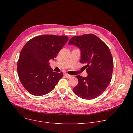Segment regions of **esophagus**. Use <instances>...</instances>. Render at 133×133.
<instances>
[{
    "mask_svg": "<svg viewBox=\"0 0 133 133\" xmlns=\"http://www.w3.org/2000/svg\"><path fill=\"white\" fill-rule=\"evenodd\" d=\"M64 75L65 76L67 77V78H70L71 77V75H69L68 74H65Z\"/></svg>",
    "mask_w": 133,
    "mask_h": 133,
    "instance_id": "1",
    "label": "esophagus"
}]
</instances>
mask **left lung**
I'll return each instance as SVG.
<instances>
[{
    "label": "left lung",
    "instance_id": "obj_1",
    "mask_svg": "<svg viewBox=\"0 0 133 133\" xmlns=\"http://www.w3.org/2000/svg\"><path fill=\"white\" fill-rule=\"evenodd\" d=\"M69 45L78 47L81 51V63L85 66L88 76L77 75L78 85L73 91L83 99L95 98L105 90L112 76L114 63L110 51L106 44L94 34L72 37Z\"/></svg>",
    "mask_w": 133,
    "mask_h": 133
}]
</instances>
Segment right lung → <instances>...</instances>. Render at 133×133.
I'll list each match as a JSON object with an SVG mask.
<instances>
[{
	"mask_svg": "<svg viewBox=\"0 0 133 133\" xmlns=\"http://www.w3.org/2000/svg\"><path fill=\"white\" fill-rule=\"evenodd\" d=\"M68 40L66 36L47 35L36 36L23 47L17 63L19 78L24 88L35 96L50 92L63 77L49 66Z\"/></svg>",
	"mask_w": 133,
	"mask_h": 133,
	"instance_id": "add662e5",
	"label": "right lung"
}]
</instances>
